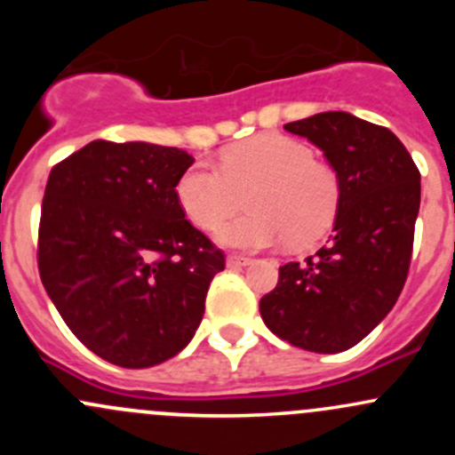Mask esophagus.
Masks as SVG:
<instances>
[{
	"instance_id": "1",
	"label": "esophagus",
	"mask_w": 455,
	"mask_h": 455,
	"mask_svg": "<svg viewBox=\"0 0 455 455\" xmlns=\"http://www.w3.org/2000/svg\"><path fill=\"white\" fill-rule=\"evenodd\" d=\"M251 257H244V255H228L227 257V264L231 266V268H242V266H249L251 264Z\"/></svg>"
}]
</instances>
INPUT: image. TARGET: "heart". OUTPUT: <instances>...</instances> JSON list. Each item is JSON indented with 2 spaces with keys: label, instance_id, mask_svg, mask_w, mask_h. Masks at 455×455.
Wrapping results in <instances>:
<instances>
[{
  "label": "heart",
  "instance_id": "obj_1",
  "mask_svg": "<svg viewBox=\"0 0 455 455\" xmlns=\"http://www.w3.org/2000/svg\"><path fill=\"white\" fill-rule=\"evenodd\" d=\"M250 196L251 213L218 231L231 249L257 251L282 237L291 246L313 244L337 218L341 182L337 172L315 160L304 142L261 134L233 147L220 167L196 163L176 185V198L196 227L213 231Z\"/></svg>",
  "mask_w": 455,
  "mask_h": 455
}]
</instances>
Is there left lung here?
Returning <instances> with one entry per match:
<instances>
[{"mask_svg": "<svg viewBox=\"0 0 455 455\" xmlns=\"http://www.w3.org/2000/svg\"><path fill=\"white\" fill-rule=\"evenodd\" d=\"M283 130L323 151L341 182V202L328 244L306 261L279 266L259 313L291 346L337 355L368 337L405 286L420 172L387 127L347 112H321Z\"/></svg>", "mask_w": 455, "mask_h": 455, "instance_id": "1", "label": "left lung"}]
</instances>
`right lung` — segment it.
<instances>
[{
    "instance_id": "obj_1",
    "label": "right lung",
    "mask_w": 455,
    "mask_h": 455,
    "mask_svg": "<svg viewBox=\"0 0 455 455\" xmlns=\"http://www.w3.org/2000/svg\"><path fill=\"white\" fill-rule=\"evenodd\" d=\"M178 147L92 140L50 172L39 275L59 315L100 359L130 370L194 339L224 253L185 218Z\"/></svg>"
}]
</instances>
